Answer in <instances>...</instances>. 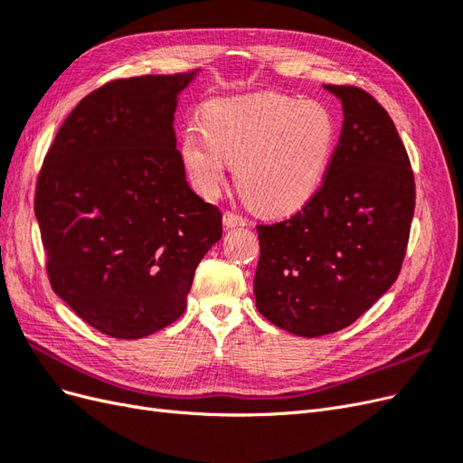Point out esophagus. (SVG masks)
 <instances>
[{
    "label": "esophagus",
    "instance_id": "1",
    "mask_svg": "<svg viewBox=\"0 0 463 463\" xmlns=\"http://www.w3.org/2000/svg\"><path fill=\"white\" fill-rule=\"evenodd\" d=\"M223 226H226V228L247 226V218H243L241 214H237V213H232V210H226V213H223Z\"/></svg>",
    "mask_w": 463,
    "mask_h": 463
}]
</instances>
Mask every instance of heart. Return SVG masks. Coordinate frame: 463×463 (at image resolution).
I'll list each match as a JSON object with an SVG mask.
<instances>
[{
    "mask_svg": "<svg viewBox=\"0 0 463 463\" xmlns=\"http://www.w3.org/2000/svg\"><path fill=\"white\" fill-rule=\"evenodd\" d=\"M203 129L181 133L179 154L191 185L214 199L228 165L245 204L262 216H289L325 185L340 138L325 102L282 92L218 98L201 111Z\"/></svg>",
    "mask_w": 463,
    "mask_h": 463,
    "instance_id": "heart-1",
    "label": "heart"
}]
</instances>
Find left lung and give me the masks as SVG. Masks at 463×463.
Wrapping results in <instances>:
<instances>
[{
  "label": "left lung",
  "instance_id": "obj_1",
  "mask_svg": "<svg viewBox=\"0 0 463 463\" xmlns=\"http://www.w3.org/2000/svg\"><path fill=\"white\" fill-rule=\"evenodd\" d=\"M325 89L344 108L325 185L293 216L257 226V309L303 338L349 326L396 282L415 210L410 156L388 111L359 87Z\"/></svg>",
  "mask_w": 463,
  "mask_h": 463
}]
</instances>
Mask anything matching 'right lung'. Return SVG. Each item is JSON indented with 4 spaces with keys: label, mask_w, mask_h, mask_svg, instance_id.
<instances>
[{
    "label": "right lung",
    "mask_w": 463,
    "mask_h": 463,
    "mask_svg": "<svg viewBox=\"0 0 463 463\" xmlns=\"http://www.w3.org/2000/svg\"><path fill=\"white\" fill-rule=\"evenodd\" d=\"M193 71L109 80L75 106L40 167L34 213L52 289L96 330L137 340L185 311L222 237L175 148V98Z\"/></svg>",
    "instance_id": "obj_1"
}]
</instances>
